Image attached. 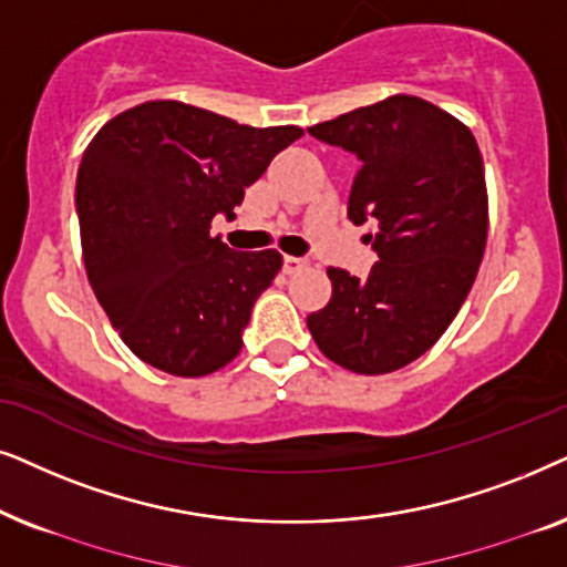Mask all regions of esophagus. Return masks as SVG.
Masks as SVG:
<instances>
[{
    "mask_svg": "<svg viewBox=\"0 0 567 567\" xmlns=\"http://www.w3.org/2000/svg\"><path fill=\"white\" fill-rule=\"evenodd\" d=\"M306 267V259H300V256H285L282 259V271L285 275H296Z\"/></svg>",
    "mask_w": 567,
    "mask_h": 567,
    "instance_id": "obj_1",
    "label": "esophagus"
}]
</instances>
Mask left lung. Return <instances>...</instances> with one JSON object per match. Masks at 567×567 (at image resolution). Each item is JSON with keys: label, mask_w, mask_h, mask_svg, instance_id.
Instances as JSON below:
<instances>
[{"label": "left lung", "mask_w": 567, "mask_h": 567, "mask_svg": "<svg viewBox=\"0 0 567 567\" xmlns=\"http://www.w3.org/2000/svg\"><path fill=\"white\" fill-rule=\"evenodd\" d=\"M308 134L360 161L347 217L373 223L368 277L329 269L331 300L308 316L319 350L379 375L425 354L470 296L487 240L485 165L462 121L412 95L354 109Z\"/></svg>", "instance_id": "left-lung-1"}]
</instances>
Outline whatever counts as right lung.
<instances>
[{
    "label": "right lung",
    "mask_w": 567,
    "mask_h": 567,
    "mask_svg": "<svg viewBox=\"0 0 567 567\" xmlns=\"http://www.w3.org/2000/svg\"><path fill=\"white\" fill-rule=\"evenodd\" d=\"M300 134L150 101L118 113L87 145L74 192L87 279L147 365L196 379L240 352L282 256L233 251L209 236V223L236 217L246 188Z\"/></svg>",
    "instance_id": "obj_1"
}]
</instances>
